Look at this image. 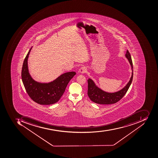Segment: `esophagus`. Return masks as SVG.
<instances>
[{"label": "esophagus", "instance_id": "34e87169", "mask_svg": "<svg viewBox=\"0 0 158 158\" xmlns=\"http://www.w3.org/2000/svg\"><path fill=\"white\" fill-rule=\"evenodd\" d=\"M86 72V67H82L80 69H79L80 73H82V74L85 73Z\"/></svg>", "mask_w": 158, "mask_h": 158}]
</instances>
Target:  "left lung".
Segmentation results:
<instances>
[{"label":"left lung","instance_id":"left-lung-1","mask_svg":"<svg viewBox=\"0 0 158 158\" xmlns=\"http://www.w3.org/2000/svg\"><path fill=\"white\" fill-rule=\"evenodd\" d=\"M125 57L129 62L132 71L131 77L127 84H126V85L123 88L118 91L109 93L103 90L102 89L97 86L93 80L91 78H88L87 80V94L91 101L99 104H111L117 102L118 101H119L123 98L132 83L133 77V63L130 54L128 50L126 51Z\"/></svg>","mask_w":158,"mask_h":158}]
</instances>
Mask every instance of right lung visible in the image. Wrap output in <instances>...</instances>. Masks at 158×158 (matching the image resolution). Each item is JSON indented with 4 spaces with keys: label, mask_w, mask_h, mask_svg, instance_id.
I'll list each match as a JSON object with an SVG mask.
<instances>
[{
    "label": "right lung",
    "mask_w": 158,
    "mask_h": 158,
    "mask_svg": "<svg viewBox=\"0 0 158 158\" xmlns=\"http://www.w3.org/2000/svg\"><path fill=\"white\" fill-rule=\"evenodd\" d=\"M32 48L23 61L22 70V81L27 94L35 102L40 105L53 104L60 100L68 84L76 73H66L48 83L36 81L30 74L28 66V59Z\"/></svg>",
    "instance_id": "right-lung-1"
}]
</instances>
